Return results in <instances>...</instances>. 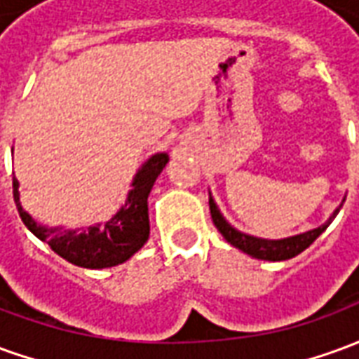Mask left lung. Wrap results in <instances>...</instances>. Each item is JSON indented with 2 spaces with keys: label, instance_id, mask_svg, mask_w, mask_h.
Listing matches in <instances>:
<instances>
[{
  "label": "left lung",
  "instance_id": "1",
  "mask_svg": "<svg viewBox=\"0 0 359 359\" xmlns=\"http://www.w3.org/2000/svg\"><path fill=\"white\" fill-rule=\"evenodd\" d=\"M340 210V208H339ZM339 210L332 213L329 221L325 225L311 229L308 233L296 234V236H288V238H280V241H267V238H257V236H250L241 231H236L234 226H231L225 221V217L221 215V211L217 210V205L213 202V198L210 196V211L213 225L217 226V231L223 234L229 244H233L234 248L242 250L244 254L256 257V259H267V262H285L290 257L298 256L304 250L308 248L309 244H313L319 234L323 233L327 226L331 225V221L337 217Z\"/></svg>",
  "mask_w": 359,
  "mask_h": 359
}]
</instances>
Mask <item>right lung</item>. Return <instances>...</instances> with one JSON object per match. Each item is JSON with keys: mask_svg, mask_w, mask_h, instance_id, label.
Segmentation results:
<instances>
[{"mask_svg": "<svg viewBox=\"0 0 359 359\" xmlns=\"http://www.w3.org/2000/svg\"><path fill=\"white\" fill-rule=\"evenodd\" d=\"M167 161V154L149 157L136 172L125 205L107 223L88 226L84 231H63V226H43L36 223L20 205L17 179H13V198L28 231L46 242L57 256L86 269L113 267L133 257L148 242V196Z\"/></svg>", "mask_w": 359, "mask_h": 359, "instance_id": "obj_1", "label": "right lung"}]
</instances>
